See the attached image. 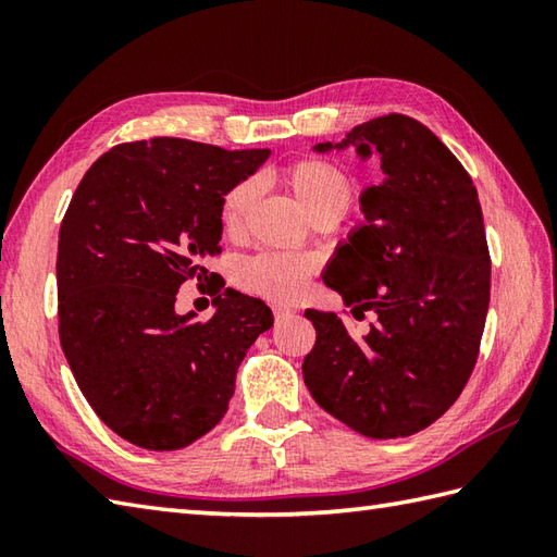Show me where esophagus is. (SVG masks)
<instances>
[{"instance_id":"34e87169","label":"esophagus","mask_w":557,"mask_h":557,"mask_svg":"<svg viewBox=\"0 0 557 557\" xmlns=\"http://www.w3.org/2000/svg\"><path fill=\"white\" fill-rule=\"evenodd\" d=\"M272 313H275V323H285L297 311L289 309V306H272Z\"/></svg>"}]
</instances>
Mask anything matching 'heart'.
I'll use <instances>...</instances> for the list:
<instances>
[{
	"instance_id": "obj_1",
	"label": "heart",
	"mask_w": 557,
	"mask_h": 557,
	"mask_svg": "<svg viewBox=\"0 0 557 557\" xmlns=\"http://www.w3.org/2000/svg\"><path fill=\"white\" fill-rule=\"evenodd\" d=\"M280 182L285 184L301 208L309 212L313 222H330L345 215L351 196V174L327 158H299L287 162L280 170ZM258 196L256 180L236 182L220 200V224L227 234H236L244 227V220ZM311 260L285 256V253H260L244 260L239 265V285L260 294L265 299L289 301L304 289L311 275Z\"/></svg>"
}]
</instances>
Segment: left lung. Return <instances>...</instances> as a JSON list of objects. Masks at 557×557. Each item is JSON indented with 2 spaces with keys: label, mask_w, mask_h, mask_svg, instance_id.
Returning a JSON list of instances; mask_svg holds the SVG:
<instances>
[{
  "label": "left lung",
  "mask_w": 557,
  "mask_h": 557,
  "mask_svg": "<svg viewBox=\"0 0 557 557\" xmlns=\"http://www.w3.org/2000/svg\"><path fill=\"white\" fill-rule=\"evenodd\" d=\"M342 146L363 158L375 150L385 182L366 188V224L323 282L354 318L373 311L377 321L357 337L342 315L306 311L315 345L304 381L351 431L387 441L441 419L474 371L491 301L488 242L474 182L429 126L385 114L354 126Z\"/></svg>",
  "instance_id": "left-lung-1"
}]
</instances>
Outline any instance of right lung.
I'll list each match as a JSON object with an SVG mask.
<instances>
[{
    "mask_svg": "<svg viewBox=\"0 0 557 557\" xmlns=\"http://www.w3.org/2000/svg\"><path fill=\"white\" fill-rule=\"evenodd\" d=\"M268 156L134 140L92 162L71 196L57 248L59 342L83 397L128 443L164 453L215 429L236 369L275 321L206 270L222 251V196ZM184 281L209 282L210 322L173 311Z\"/></svg>",
    "mask_w": 557,
    "mask_h": 557,
    "instance_id": "right-lung-1",
    "label": "right lung"
}]
</instances>
